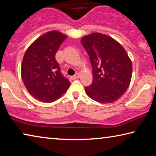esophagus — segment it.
Segmentation results:
<instances>
[{"label": "esophagus", "instance_id": "obj_1", "mask_svg": "<svg viewBox=\"0 0 156 156\" xmlns=\"http://www.w3.org/2000/svg\"><path fill=\"white\" fill-rule=\"evenodd\" d=\"M79 77H80V73H76V74H75L74 76H71V79H72V80H75V79L78 78Z\"/></svg>", "mask_w": 156, "mask_h": 156}]
</instances>
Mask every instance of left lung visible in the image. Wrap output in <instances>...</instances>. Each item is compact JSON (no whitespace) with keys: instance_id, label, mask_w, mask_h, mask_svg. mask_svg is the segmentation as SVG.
Listing matches in <instances>:
<instances>
[{"instance_id":"left-lung-1","label":"left lung","mask_w":156,"mask_h":156,"mask_svg":"<svg viewBox=\"0 0 156 156\" xmlns=\"http://www.w3.org/2000/svg\"><path fill=\"white\" fill-rule=\"evenodd\" d=\"M81 43L88 53L93 81L85 87L87 96L100 103H111L125 94L130 84L132 63L123 47L112 37L93 33Z\"/></svg>"}]
</instances>
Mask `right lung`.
<instances>
[{"label": "right lung", "mask_w": 156, "mask_h": 156, "mask_svg": "<svg viewBox=\"0 0 156 156\" xmlns=\"http://www.w3.org/2000/svg\"><path fill=\"white\" fill-rule=\"evenodd\" d=\"M67 36L51 31L39 37L28 47L21 64V77L34 98L54 102L65 94L70 82L60 72L56 54Z\"/></svg>", "instance_id": "right-lung-1"}]
</instances>
